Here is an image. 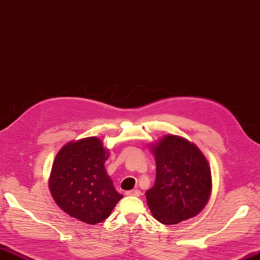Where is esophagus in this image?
I'll return each mask as SVG.
<instances>
[{"instance_id":"obj_1","label":"esophagus","mask_w":260,"mask_h":260,"mask_svg":"<svg viewBox=\"0 0 260 260\" xmlns=\"http://www.w3.org/2000/svg\"><path fill=\"white\" fill-rule=\"evenodd\" d=\"M126 195H127V196H135V197H138V196H141V191L138 190V189H133V190L126 191Z\"/></svg>"}]
</instances>
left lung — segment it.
I'll return each instance as SVG.
<instances>
[{
	"instance_id": "8db88e82",
	"label": "left lung",
	"mask_w": 260,
	"mask_h": 260,
	"mask_svg": "<svg viewBox=\"0 0 260 260\" xmlns=\"http://www.w3.org/2000/svg\"><path fill=\"white\" fill-rule=\"evenodd\" d=\"M155 156L156 179L146 191L154 218L174 225L195 217L206 206L212 192L208 161L195 144L165 135L150 145Z\"/></svg>"
}]
</instances>
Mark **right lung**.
Masks as SVG:
<instances>
[{"instance_id": "1", "label": "right lung", "mask_w": 260, "mask_h": 260, "mask_svg": "<svg viewBox=\"0 0 260 260\" xmlns=\"http://www.w3.org/2000/svg\"><path fill=\"white\" fill-rule=\"evenodd\" d=\"M110 152L98 137L70 142L59 149L48 179L58 207L73 218L96 225L123 198L105 170Z\"/></svg>"}]
</instances>
